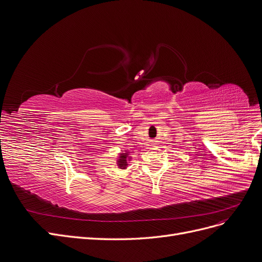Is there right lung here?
I'll return each instance as SVG.
<instances>
[{"instance_id":"1","label":"right lung","mask_w":262,"mask_h":262,"mask_svg":"<svg viewBox=\"0 0 262 262\" xmlns=\"http://www.w3.org/2000/svg\"><path fill=\"white\" fill-rule=\"evenodd\" d=\"M130 160H132V157H129V152H128L127 150H126V151L120 153L119 159L116 160V164H118L119 168L125 169V168H127L128 162H129Z\"/></svg>"}]
</instances>
